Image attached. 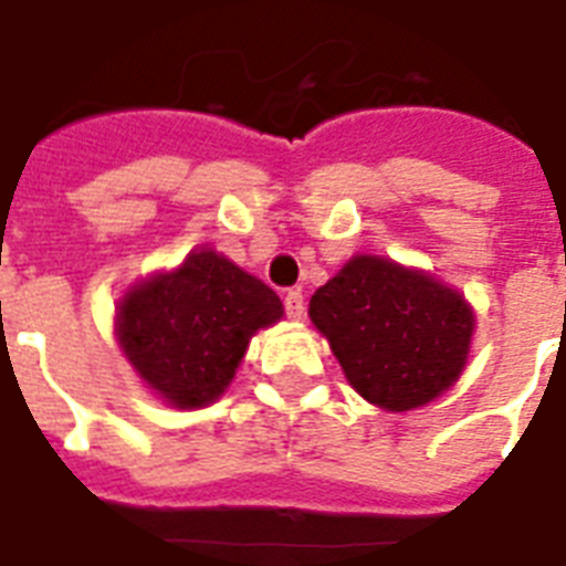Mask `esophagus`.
<instances>
[{
  "label": "esophagus",
  "instance_id": "1",
  "mask_svg": "<svg viewBox=\"0 0 566 566\" xmlns=\"http://www.w3.org/2000/svg\"><path fill=\"white\" fill-rule=\"evenodd\" d=\"M283 304H286V315L292 318V322H301V318H304V295H301L297 289L286 292Z\"/></svg>",
  "mask_w": 566,
  "mask_h": 566
}]
</instances>
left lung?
Wrapping results in <instances>:
<instances>
[{"instance_id":"1","label":"left lung","mask_w":566,"mask_h":566,"mask_svg":"<svg viewBox=\"0 0 566 566\" xmlns=\"http://www.w3.org/2000/svg\"><path fill=\"white\" fill-rule=\"evenodd\" d=\"M310 322L369 405L405 413L454 387L475 313L431 271L357 253L310 297Z\"/></svg>"}]
</instances>
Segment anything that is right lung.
<instances>
[{"instance_id":"obj_1","label":"right lung","mask_w":566,"mask_h":566,"mask_svg":"<svg viewBox=\"0 0 566 566\" xmlns=\"http://www.w3.org/2000/svg\"><path fill=\"white\" fill-rule=\"evenodd\" d=\"M283 318L274 289L212 248L126 289L115 339L153 396L179 410L209 407L233 384L253 333Z\"/></svg>"}]
</instances>
